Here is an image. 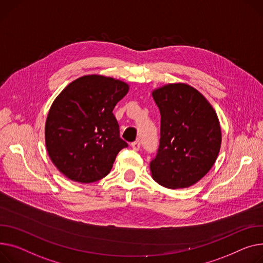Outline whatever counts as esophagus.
I'll return each instance as SVG.
<instances>
[{
  "label": "esophagus",
  "instance_id": "34e87169",
  "mask_svg": "<svg viewBox=\"0 0 263 263\" xmlns=\"http://www.w3.org/2000/svg\"><path fill=\"white\" fill-rule=\"evenodd\" d=\"M131 146H132V148H133L135 151H138L139 149H141V142H139L138 139H137V141H135V142H133V143L131 144Z\"/></svg>",
  "mask_w": 263,
  "mask_h": 263
}]
</instances>
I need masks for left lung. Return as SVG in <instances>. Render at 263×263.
Instances as JSON below:
<instances>
[{
    "label": "left lung",
    "instance_id": "8db88e82",
    "mask_svg": "<svg viewBox=\"0 0 263 263\" xmlns=\"http://www.w3.org/2000/svg\"><path fill=\"white\" fill-rule=\"evenodd\" d=\"M161 113L160 146L150 162L153 180L171 188L196 184L211 170L221 147L218 116L206 98L185 83L152 92Z\"/></svg>",
    "mask_w": 263,
    "mask_h": 263
}]
</instances>
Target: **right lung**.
Masks as SVG:
<instances>
[{"label":"right lung","mask_w":263,"mask_h":263,"mask_svg":"<svg viewBox=\"0 0 263 263\" xmlns=\"http://www.w3.org/2000/svg\"><path fill=\"white\" fill-rule=\"evenodd\" d=\"M128 91L120 80L87 75L69 83L52 102L45 144L51 162L66 178L92 183L109 174L118 152L128 147L112 113Z\"/></svg>","instance_id":"right-lung-1"}]
</instances>
